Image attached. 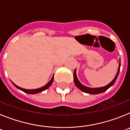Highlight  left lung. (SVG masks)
Instances as JSON below:
<instances>
[{"label":"left lung","instance_id":"obj_1","mask_svg":"<svg viewBox=\"0 0 130 130\" xmlns=\"http://www.w3.org/2000/svg\"><path fill=\"white\" fill-rule=\"evenodd\" d=\"M120 62H119V70H118V72H117V75H116L115 77L114 78V79L109 84H108L107 85L105 86L104 87H100V88H88V87H85L84 85H83L81 83L79 82V81L78 80L77 77L76 75V72H75V70L73 72V81H74V83H75V85L77 86V87L80 89L81 90H82L83 92L86 93H88V94H100V93L104 92L105 91H106L108 88H110L111 86L113 85V84L115 83V81L117 80V77L119 75V72H120Z\"/></svg>","mask_w":130,"mask_h":130}]
</instances>
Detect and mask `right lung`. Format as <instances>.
<instances>
[{
  "instance_id": "add662e5",
  "label": "right lung",
  "mask_w": 130,
  "mask_h": 130,
  "mask_svg": "<svg viewBox=\"0 0 130 130\" xmlns=\"http://www.w3.org/2000/svg\"><path fill=\"white\" fill-rule=\"evenodd\" d=\"M53 80H54V75L53 76L52 79H51V81H49V82L46 85H45L44 87H41V88H38V89H32V90H28V89L22 88H21V87H18V86H17L16 85H15L13 83H12L13 84V85H14L16 88H18V89H19V90H22V91L24 92L27 93V94H37V93L41 92H42V91H43V90H45L46 89H47V88L49 87V86L51 85V84H52Z\"/></svg>"
}]
</instances>
